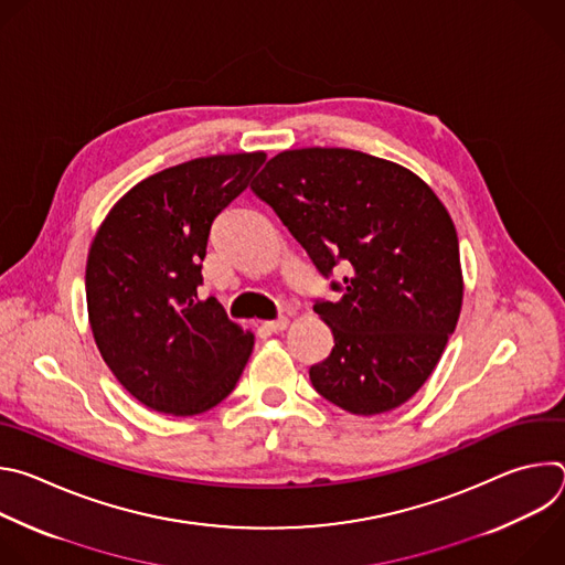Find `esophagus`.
<instances>
[{
  "instance_id": "obj_1",
  "label": "esophagus",
  "mask_w": 565,
  "mask_h": 565,
  "mask_svg": "<svg viewBox=\"0 0 565 565\" xmlns=\"http://www.w3.org/2000/svg\"><path fill=\"white\" fill-rule=\"evenodd\" d=\"M264 327H266L270 333H281V331L288 327V317H279V319L264 321Z\"/></svg>"
}]
</instances>
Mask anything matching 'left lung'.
<instances>
[{
  "label": "left lung",
  "instance_id": "8db88e82",
  "mask_svg": "<svg viewBox=\"0 0 565 565\" xmlns=\"http://www.w3.org/2000/svg\"><path fill=\"white\" fill-rule=\"evenodd\" d=\"M321 275L342 262L338 301L312 310L333 351L310 382L355 416L386 414L434 373L462 306L456 225L412 170L344 147L273 156L253 181Z\"/></svg>",
  "mask_w": 565,
  "mask_h": 565
}]
</instances>
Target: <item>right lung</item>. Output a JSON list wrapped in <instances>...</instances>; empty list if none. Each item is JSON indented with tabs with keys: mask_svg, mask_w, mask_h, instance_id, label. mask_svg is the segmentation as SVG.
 I'll return each instance as SVG.
<instances>
[{
	"mask_svg": "<svg viewBox=\"0 0 565 565\" xmlns=\"http://www.w3.org/2000/svg\"><path fill=\"white\" fill-rule=\"evenodd\" d=\"M266 151L214 153L136 183L100 223L87 257L96 347L140 405L199 416L230 395L255 333L199 299L216 214L250 185Z\"/></svg>",
	"mask_w": 565,
	"mask_h": 565,
	"instance_id": "add662e5",
	"label": "right lung"
}]
</instances>
